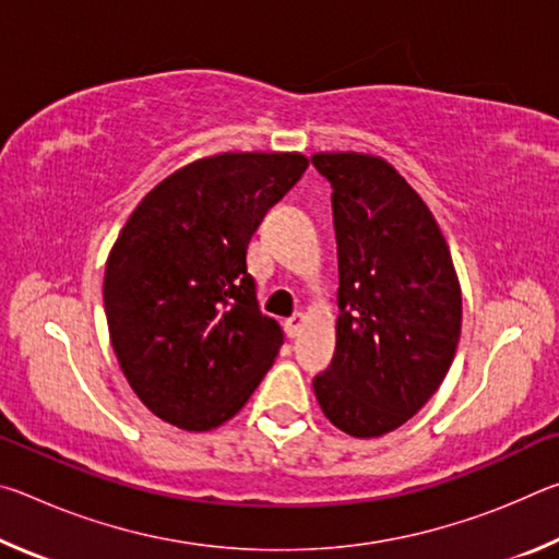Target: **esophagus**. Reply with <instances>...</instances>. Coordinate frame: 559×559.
<instances>
[{"label":"esophagus","instance_id":"esophagus-1","mask_svg":"<svg viewBox=\"0 0 559 559\" xmlns=\"http://www.w3.org/2000/svg\"><path fill=\"white\" fill-rule=\"evenodd\" d=\"M302 325H306V316L296 313V316H290V318L286 320V325H283V328H286V335H288V337H296V335L300 333V330H302Z\"/></svg>","mask_w":559,"mask_h":559}]
</instances>
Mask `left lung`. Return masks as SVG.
<instances>
[{"label": "left lung", "mask_w": 559, "mask_h": 559, "mask_svg": "<svg viewBox=\"0 0 559 559\" xmlns=\"http://www.w3.org/2000/svg\"><path fill=\"white\" fill-rule=\"evenodd\" d=\"M333 187L337 345L313 380L340 431L400 429L439 390L461 335V286L429 206L382 157L318 153Z\"/></svg>", "instance_id": "obj_1"}]
</instances>
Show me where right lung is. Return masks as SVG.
<instances>
[{"instance_id": "obj_1", "label": "right lung", "mask_w": 559, "mask_h": 559, "mask_svg": "<svg viewBox=\"0 0 559 559\" xmlns=\"http://www.w3.org/2000/svg\"><path fill=\"white\" fill-rule=\"evenodd\" d=\"M298 153H224L177 169L122 226L103 302L122 374L159 419L210 431L249 402L283 345L246 249L306 173Z\"/></svg>"}]
</instances>
